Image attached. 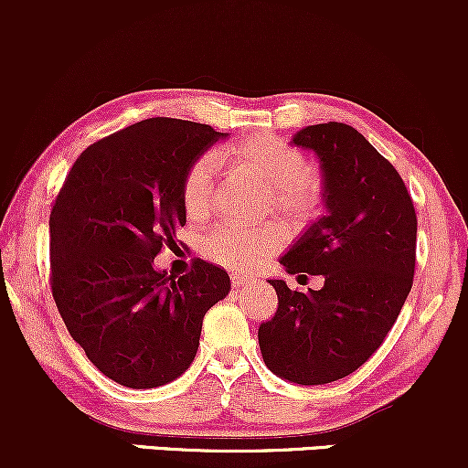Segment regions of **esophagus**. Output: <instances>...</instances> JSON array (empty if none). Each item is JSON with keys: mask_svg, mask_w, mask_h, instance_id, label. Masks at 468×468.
I'll use <instances>...</instances> for the list:
<instances>
[{"mask_svg": "<svg viewBox=\"0 0 468 468\" xmlns=\"http://www.w3.org/2000/svg\"><path fill=\"white\" fill-rule=\"evenodd\" d=\"M230 283H233V288H241V286H249L250 279L246 275H239V272H235V275H230Z\"/></svg>", "mask_w": 468, "mask_h": 468, "instance_id": "34e87169", "label": "esophagus"}]
</instances>
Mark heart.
Here are the masks:
<instances>
[{
  "label": "heart",
  "mask_w": 468,
  "mask_h": 468,
  "mask_svg": "<svg viewBox=\"0 0 468 468\" xmlns=\"http://www.w3.org/2000/svg\"><path fill=\"white\" fill-rule=\"evenodd\" d=\"M224 160L244 174L271 186L268 204L294 219H305L319 208L321 186L310 171L308 160L277 136H255L250 141L224 149ZM216 158L204 154L186 171L182 182V202L191 218L211 211ZM286 233L279 224L264 227H233L219 224L202 241V252L213 264L229 271H255L272 252L282 249Z\"/></svg>",
  "instance_id": "obj_1"
}]
</instances>
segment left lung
<instances>
[{
	"label": "left lung",
	"instance_id": "8db88e82",
	"mask_svg": "<svg viewBox=\"0 0 468 468\" xmlns=\"http://www.w3.org/2000/svg\"><path fill=\"white\" fill-rule=\"evenodd\" d=\"M292 144L314 154L324 216L279 264L288 275H324L299 292L268 279L279 305L257 338L266 367L297 385L356 372L399 319L416 268V211L399 171L343 122L308 125Z\"/></svg>",
	"mask_w": 468,
	"mask_h": 468
}]
</instances>
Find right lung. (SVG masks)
Here are the masks:
<instances>
[{
    "label": "right lung",
    "mask_w": 468,
    "mask_h": 468,
    "mask_svg": "<svg viewBox=\"0 0 468 468\" xmlns=\"http://www.w3.org/2000/svg\"><path fill=\"white\" fill-rule=\"evenodd\" d=\"M229 133L180 118H147L90 144L50 213L52 297L69 336L118 385L171 383L196 358L202 319L230 290L204 260L186 275L154 266L186 224L182 182Z\"/></svg>",
    "instance_id": "1"
}]
</instances>
